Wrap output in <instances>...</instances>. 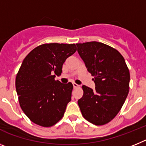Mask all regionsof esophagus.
Returning <instances> with one entry per match:
<instances>
[{
  "label": "esophagus",
  "instance_id": "34e87169",
  "mask_svg": "<svg viewBox=\"0 0 146 146\" xmlns=\"http://www.w3.org/2000/svg\"><path fill=\"white\" fill-rule=\"evenodd\" d=\"M72 85H73V87H74V88H78V87H79V85L76 84L75 82H73V83H72Z\"/></svg>",
  "mask_w": 146,
  "mask_h": 146
}]
</instances>
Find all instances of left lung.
I'll list each match as a JSON object with an SVG mask.
<instances>
[{
    "instance_id": "left-lung-1",
    "label": "left lung",
    "mask_w": 146,
    "mask_h": 146,
    "mask_svg": "<svg viewBox=\"0 0 146 146\" xmlns=\"http://www.w3.org/2000/svg\"><path fill=\"white\" fill-rule=\"evenodd\" d=\"M87 70L94 76L95 89L82 86L77 102L82 116L95 125H104L119 113L129 89L130 74L118 50L98 42L76 44Z\"/></svg>"
}]
</instances>
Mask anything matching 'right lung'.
I'll use <instances>...</instances> for the list:
<instances>
[{"instance_id":"add662e5","label":"right lung","mask_w":146,"mask_h":146,"mask_svg":"<svg viewBox=\"0 0 146 146\" xmlns=\"http://www.w3.org/2000/svg\"><path fill=\"white\" fill-rule=\"evenodd\" d=\"M77 50L74 44H44L23 60L15 86L23 111L34 123L49 127L64 116L73 85L55 80L63 64Z\"/></svg>"}]
</instances>
